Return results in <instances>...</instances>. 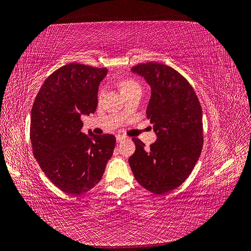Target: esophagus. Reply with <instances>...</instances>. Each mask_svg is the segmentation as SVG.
<instances>
[{
    "label": "esophagus",
    "mask_w": 251,
    "mask_h": 251,
    "mask_svg": "<svg viewBox=\"0 0 251 251\" xmlns=\"http://www.w3.org/2000/svg\"><path fill=\"white\" fill-rule=\"evenodd\" d=\"M126 138V136H124V135H121V134H118L117 136H116V140H117V142H122L123 140H125Z\"/></svg>",
    "instance_id": "1"
}]
</instances>
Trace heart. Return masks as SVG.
Masks as SVG:
<instances>
[{
	"label": "heart",
	"instance_id": "b5f03b06",
	"mask_svg": "<svg viewBox=\"0 0 251 251\" xmlns=\"http://www.w3.org/2000/svg\"><path fill=\"white\" fill-rule=\"evenodd\" d=\"M138 87H141L140 85H138V82H136L135 80H132V79H122L120 81V88H121V91H122L123 93L126 91H129V90H132L134 88H138Z\"/></svg>",
	"mask_w": 251,
	"mask_h": 251
}]
</instances>
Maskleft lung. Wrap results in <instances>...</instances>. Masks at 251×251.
<instances>
[{
  "label": "left lung",
  "instance_id": "8db88e82",
  "mask_svg": "<svg viewBox=\"0 0 251 251\" xmlns=\"http://www.w3.org/2000/svg\"><path fill=\"white\" fill-rule=\"evenodd\" d=\"M151 88L146 114L157 140L149 148L132 138L129 158L134 178L155 194L170 192L188 178L202 148V113L196 92L181 74L166 65L149 62L132 67Z\"/></svg>",
  "mask_w": 251,
  "mask_h": 251
}]
</instances>
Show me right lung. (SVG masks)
<instances>
[{
  "instance_id": "right-lung-1",
  "label": "right lung",
  "mask_w": 251,
  "mask_h": 251,
  "mask_svg": "<svg viewBox=\"0 0 251 251\" xmlns=\"http://www.w3.org/2000/svg\"><path fill=\"white\" fill-rule=\"evenodd\" d=\"M106 68L70 63L45 79L31 111L33 154L62 191L78 196L99 183L116 145L113 134L81 131L80 117L94 114Z\"/></svg>"
}]
</instances>
